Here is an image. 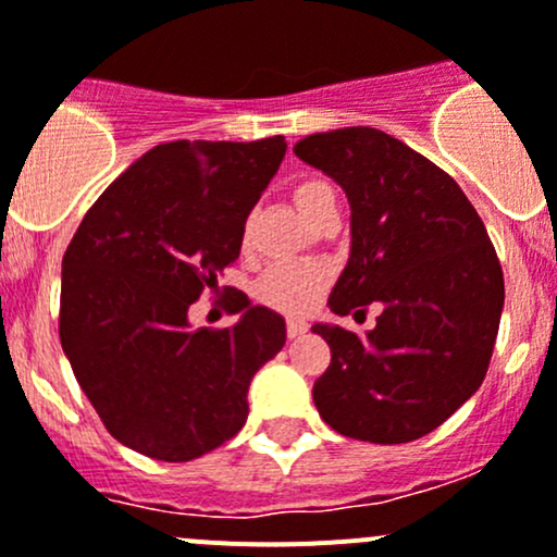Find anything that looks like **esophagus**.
I'll list each match as a JSON object with an SVG mask.
<instances>
[{"label": "esophagus", "mask_w": 557, "mask_h": 557, "mask_svg": "<svg viewBox=\"0 0 557 557\" xmlns=\"http://www.w3.org/2000/svg\"><path fill=\"white\" fill-rule=\"evenodd\" d=\"M307 331H309V325L304 323V320H296V318L288 320V336H290V338L304 336V333H307Z\"/></svg>", "instance_id": "1"}]
</instances>
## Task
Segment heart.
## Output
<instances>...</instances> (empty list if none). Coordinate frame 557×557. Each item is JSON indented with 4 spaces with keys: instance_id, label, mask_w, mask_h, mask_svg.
Returning <instances> with one entry per match:
<instances>
[{
    "instance_id": "b5f03b06",
    "label": "heart",
    "mask_w": 557,
    "mask_h": 557,
    "mask_svg": "<svg viewBox=\"0 0 557 557\" xmlns=\"http://www.w3.org/2000/svg\"><path fill=\"white\" fill-rule=\"evenodd\" d=\"M327 200H336L333 189L325 181H304L294 189V202L304 219H312ZM331 272L323 263H277L261 280V298L283 312L301 314L314 307L320 294L325 290Z\"/></svg>"
}]
</instances>
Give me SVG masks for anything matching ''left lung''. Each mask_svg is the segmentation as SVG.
<instances>
[{"instance_id":"obj_1","label":"left lung","mask_w":557,"mask_h":557,"mask_svg":"<svg viewBox=\"0 0 557 557\" xmlns=\"http://www.w3.org/2000/svg\"><path fill=\"white\" fill-rule=\"evenodd\" d=\"M294 151L349 202V259L327 307H382L366 336L312 325L331 347L314 406L347 437L417 441L465 406L488 371L505 307L488 232L448 173L376 127L314 133Z\"/></svg>"}]
</instances>
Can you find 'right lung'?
<instances>
[{
    "instance_id": "add662e5",
    "label": "right lung",
    "mask_w": 557,
    "mask_h": 557,
    "mask_svg": "<svg viewBox=\"0 0 557 557\" xmlns=\"http://www.w3.org/2000/svg\"><path fill=\"white\" fill-rule=\"evenodd\" d=\"M285 149L283 136L160 144L82 219L63 253L61 347L122 446L191 461L243 430L250 379L285 344L283 314L239 296L237 323L208 331L189 307L239 256Z\"/></svg>"
}]
</instances>
